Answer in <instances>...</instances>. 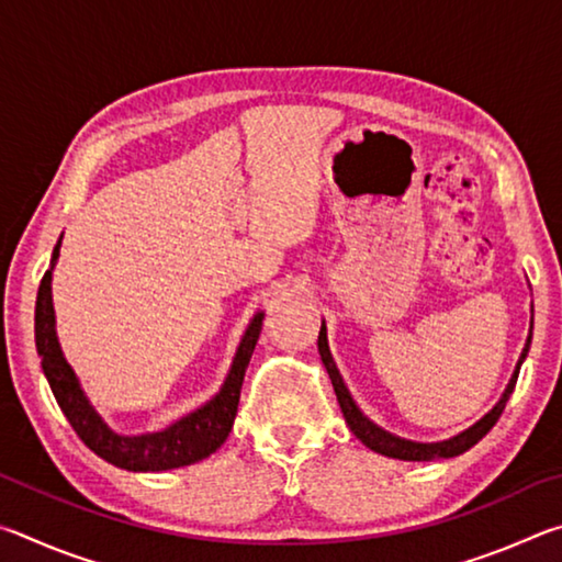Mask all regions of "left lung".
I'll use <instances>...</instances> for the list:
<instances>
[{"label":"left lung","instance_id":"1","mask_svg":"<svg viewBox=\"0 0 562 562\" xmlns=\"http://www.w3.org/2000/svg\"><path fill=\"white\" fill-rule=\"evenodd\" d=\"M530 339H532V317H530V331H528V339H526V347H522L520 357H518V364L513 369L510 374V382L506 386V392L501 394V398L496 402V406L491 408L488 414H483L479 422L469 429H463L461 434L451 436V439H443V441H434V443H424V441H412V439H402V436H396L392 431L382 429V426H376L372 418L364 416V412L357 406L355 398H351L349 389L345 384V379H341L339 369L335 364V357H331L329 351V341H327V325L325 319H322V327H319V337H317V349H319V357H322V364H325L327 374L331 379V386H335V394H337V402L341 414H345V422L349 426V431L357 436V439L367 446V449H372L382 456H389V459H398V461H434V459H453V456H459L463 451H469L471 446L479 443L483 436H486L493 424L498 422V416L503 414V408H506L508 396L513 394V386H516V379L520 372V364L526 361L528 357V349H530Z\"/></svg>","mask_w":562,"mask_h":562}]
</instances>
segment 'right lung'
<instances>
[{
    "mask_svg": "<svg viewBox=\"0 0 562 562\" xmlns=\"http://www.w3.org/2000/svg\"><path fill=\"white\" fill-rule=\"evenodd\" d=\"M64 237V235H61ZM61 237L52 252V265L44 272L40 294H36V310H34V339L36 351L42 357V369L46 382L52 386V394L56 404L61 406L64 416L69 418L74 431L79 439L89 446V449L101 456L119 469L138 471V473H156V471H170L180 469V465H190L195 461H203L207 456L215 453L225 443L227 434L233 429L237 402H240V389L245 379V369L250 364V357L258 345L265 312H255L250 325L245 327L240 345L235 349L233 364L227 369L225 382L217 389L213 398H207L203 406L193 408V412L176 418L160 431H146V434H119L106 424L97 406L89 402L87 392L79 382V376L66 361L59 337H56V315H54V300H52V274L54 265L59 260Z\"/></svg>",
    "mask_w": 562,
    "mask_h": 562,
    "instance_id": "1",
    "label": "right lung"
}]
</instances>
